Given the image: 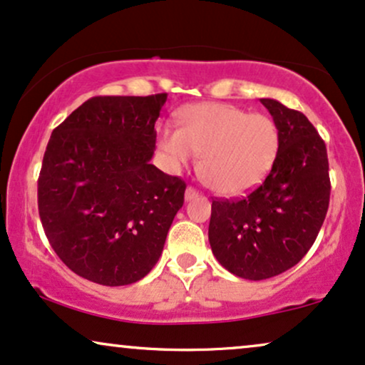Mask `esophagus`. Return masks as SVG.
I'll use <instances>...</instances> for the list:
<instances>
[{
	"label": "esophagus",
	"mask_w": 365,
	"mask_h": 365,
	"mask_svg": "<svg viewBox=\"0 0 365 365\" xmlns=\"http://www.w3.org/2000/svg\"><path fill=\"white\" fill-rule=\"evenodd\" d=\"M195 197H198V192L195 190V188H193V187H187V190H185V200H192V198H195Z\"/></svg>",
	"instance_id": "1"
}]
</instances>
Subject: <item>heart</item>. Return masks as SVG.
I'll return each instance as SVG.
<instances>
[{"instance_id": "b5f03b06", "label": "heart", "mask_w": 365, "mask_h": 365, "mask_svg": "<svg viewBox=\"0 0 365 365\" xmlns=\"http://www.w3.org/2000/svg\"><path fill=\"white\" fill-rule=\"evenodd\" d=\"M178 128L160 131V150L172 168L200 156L198 173L220 195L255 190L273 170L279 129L273 118L224 103H198L177 114Z\"/></svg>"}]
</instances>
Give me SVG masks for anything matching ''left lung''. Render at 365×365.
Segmentation results:
<instances>
[{"label": "left lung", "instance_id": "left-lung-1", "mask_svg": "<svg viewBox=\"0 0 365 365\" xmlns=\"http://www.w3.org/2000/svg\"><path fill=\"white\" fill-rule=\"evenodd\" d=\"M279 129V151L259 187L212 200L209 242L217 261L244 279H267L310 251L330 202L327 146L299 110L261 99Z\"/></svg>", "mask_w": 365, "mask_h": 365}]
</instances>
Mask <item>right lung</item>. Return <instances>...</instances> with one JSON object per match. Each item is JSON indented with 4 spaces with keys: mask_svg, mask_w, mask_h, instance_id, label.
<instances>
[{
    "mask_svg": "<svg viewBox=\"0 0 365 365\" xmlns=\"http://www.w3.org/2000/svg\"><path fill=\"white\" fill-rule=\"evenodd\" d=\"M167 94L98 96L53 129L38 177L45 236L68 269L104 286L153 269L185 182L150 163Z\"/></svg>",
    "mask_w": 365,
    "mask_h": 365,
    "instance_id": "1",
    "label": "right lung"
}]
</instances>
